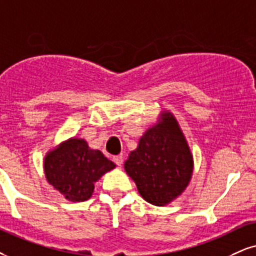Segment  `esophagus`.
<instances>
[{
  "label": "esophagus",
  "mask_w": 256,
  "mask_h": 256,
  "mask_svg": "<svg viewBox=\"0 0 256 256\" xmlns=\"http://www.w3.org/2000/svg\"><path fill=\"white\" fill-rule=\"evenodd\" d=\"M112 160H114V162H115L118 166H121L122 164H123V156H114Z\"/></svg>",
  "instance_id": "obj_1"
}]
</instances>
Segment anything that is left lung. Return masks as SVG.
Here are the masks:
<instances>
[{"label": "left lung", "mask_w": 256, "mask_h": 256, "mask_svg": "<svg viewBox=\"0 0 256 256\" xmlns=\"http://www.w3.org/2000/svg\"><path fill=\"white\" fill-rule=\"evenodd\" d=\"M144 133L129 154L124 170L148 203L166 205L185 190L192 176V156L178 123L170 112Z\"/></svg>", "instance_id": "obj_1"}]
</instances>
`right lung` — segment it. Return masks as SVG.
<instances>
[{
	"mask_svg": "<svg viewBox=\"0 0 256 256\" xmlns=\"http://www.w3.org/2000/svg\"><path fill=\"white\" fill-rule=\"evenodd\" d=\"M47 180L66 200L83 202L94 192V182L115 167L98 150H90L82 138H70L45 158Z\"/></svg>",
	"mask_w": 256,
	"mask_h": 256,
	"instance_id": "add662e5",
	"label": "right lung"
}]
</instances>
